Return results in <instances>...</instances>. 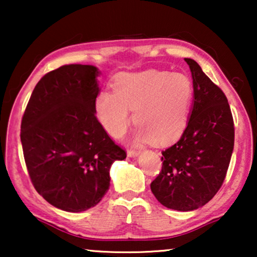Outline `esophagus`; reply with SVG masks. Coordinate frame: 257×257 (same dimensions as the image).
I'll list each match as a JSON object with an SVG mask.
<instances>
[{"mask_svg": "<svg viewBox=\"0 0 257 257\" xmlns=\"http://www.w3.org/2000/svg\"><path fill=\"white\" fill-rule=\"evenodd\" d=\"M139 153H140V151H137V150H128L127 151V156L131 157V158L138 157Z\"/></svg>", "mask_w": 257, "mask_h": 257, "instance_id": "34e87169", "label": "esophagus"}]
</instances>
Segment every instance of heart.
<instances>
[{
    "instance_id": "obj_1",
    "label": "heart",
    "mask_w": 257,
    "mask_h": 257,
    "mask_svg": "<svg viewBox=\"0 0 257 257\" xmlns=\"http://www.w3.org/2000/svg\"><path fill=\"white\" fill-rule=\"evenodd\" d=\"M113 92L100 91L94 112L108 135L121 137L133 111L136 140L166 145L175 142L187 126L194 89L184 73L160 70L124 72L112 83Z\"/></svg>"
}]
</instances>
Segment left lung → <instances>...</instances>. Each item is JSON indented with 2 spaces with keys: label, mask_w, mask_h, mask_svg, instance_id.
<instances>
[{
  "label": "left lung",
  "mask_w": 257,
  "mask_h": 257,
  "mask_svg": "<svg viewBox=\"0 0 257 257\" xmlns=\"http://www.w3.org/2000/svg\"><path fill=\"white\" fill-rule=\"evenodd\" d=\"M192 72L194 100L181 138L163 151V168L151 182L161 205L188 212L214 198L221 188L234 149V120L223 91L194 59L185 58Z\"/></svg>",
  "instance_id": "1"
}]
</instances>
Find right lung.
<instances>
[{"instance_id":"add662e5","label":"right lung","mask_w":257,"mask_h":257,"mask_svg":"<svg viewBox=\"0 0 257 257\" xmlns=\"http://www.w3.org/2000/svg\"><path fill=\"white\" fill-rule=\"evenodd\" d=\"M96 66L68 64L42 77L21 124V142L35 189L50 205L78 213L110 187V168L125 150L96 117Z\"/></svg>"}]
</instances>
